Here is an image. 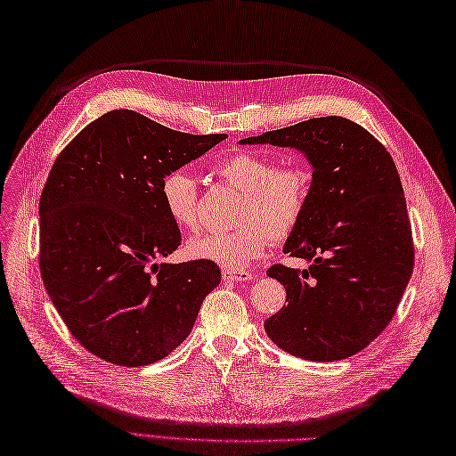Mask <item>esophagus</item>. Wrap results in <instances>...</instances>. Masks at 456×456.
Instances as JSON below:
<instances>
[{"label":"esophagus","instance_id":"esophagus-1","mask_svg":"<svg viewBox=\"0 0 456 456\" xmlns=\"http://www.w3.org/2000/svg\"><path fill=\"white\" fill-rule=\"evenodd\" d=\"M222 279L230 282H246L253 281V274L248 271H234V269H224L222 271Z\"/></svg>","mask_w":456,"mask_h":456}]
</instances>
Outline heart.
Instances as JSON below:
<instances>
[{
  "label": "heart",
  "instance_id": "heart-1",
  "mask_svg": "<svg viewBox=\"0 0 456 456\" xmlns=\"http://www.w3.org/2000/svg\"><path fill=\"white\" fill-rule=\"evenodd\" d=\"M215 174L240 191L232 230L208 232L187 243L191 259L216 263L224 269H243L269 249L273 238H290L304 218L312 174L302 164L274 166L269 154L234 151L215 164ZM166 213L175 226L197 230L199 190L187 170H172L160 183Z\"/></svg>",
  "mask_w": 456,
  "mask_h": 456
}]
</instances>
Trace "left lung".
Listing matches in <instances>:
<instances>
[{"label": "left lung", "mask_w": 456, "mask_h": 456, "mask_svg": "<svg viewBox=\"0 0 456 456\" xmlns=\"http://www.w3.org/2000/svg\"><path fill=\"white\" fill-rule=\"evenodd\" d=\"M246 144L302 151L314 166L302 222L284 253L307 269L273 265L286 302L265 321L269 338L297 358H350L393 319L414 269L401 175L368 129L340 116L314 118L248 137Z\"/></svg>", "instance_id": "8db88e82"}]
</instances>
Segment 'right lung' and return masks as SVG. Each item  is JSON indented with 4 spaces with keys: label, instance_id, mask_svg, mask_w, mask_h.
I'll return each mask as SVG.
<instances>
[{
    "label": "right lung",
    "instance_id": "right-lung-1",
    "mask_svg": "<svg viewBox=\"0 0 456 456\" xmlns=\"http://www.w3.org/2000/svg\"><path fill=\"white\" fill-rule=\"evenodd\" d=\"M224 139L112 110L55 159L38 208L40 274L63 323L94 356L139 368L191 332L220 269L203 259L157 263L182 243L160 183Z\"/></svg>",
    "mask_w": 456,
    "mask_h": 456
}]
</instances>
